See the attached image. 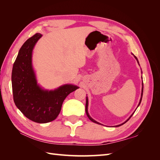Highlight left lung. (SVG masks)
I'll return each instance as SVG.
<instances>
[{
  "label": "left lung",
  "instance_id": "1",
  "mask_svg": "<svg viewBox=\"0 0 160 160\" xmlns=\"http://www.w3.org/2000/svg\"><path fill=\"white\" fill-rule=\"evenodd\" d=\"M135 59H136L137 60H138V59H137V57H135ZM143 83H142V98H141V99H140V101H139V105H138V106L139 105V104L140 103H141V101H142V96H143ZM88 98H87V99H86V105H85V111H86V114H87V115H88V117L89 118V119L91 121V122H94V123H98V124H100L99 123H98V122H96V121H95L94 119H92L91 117H90V116H89V113H88ZM133 115H131V117L126 121V122H124L123 123H122V124H121V125H117V126H116V127H118V126H120V125H123V124H124L125 123H126L127 122H128V121L131 118H132V116Z\"/></svg>",
  "mask_w": 160,
  "mask_h": 160
}]
</instances>
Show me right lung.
Returning <instances> with one entry per match:
<instances>
[{
	"label": "right lung",
	"mask_w": 160,
	"mask_h": 160,
	"mask_svg": "<svg viewBox=\"0 0 160 160\" xmlns=\"http://www.w3.org/2000/svg\"><path fill=\"white\" fill-rule=\"evenodd\" d=\"M41 36L36 33L19 50L12 67V88L14 102L22 114L34 122L45 123L57 118L67 96L79 88L66 85L48 91L37 85L31 57L34 46Z\"/></svg>",
	"instance_id": "obj_1"
}]
</instances>
